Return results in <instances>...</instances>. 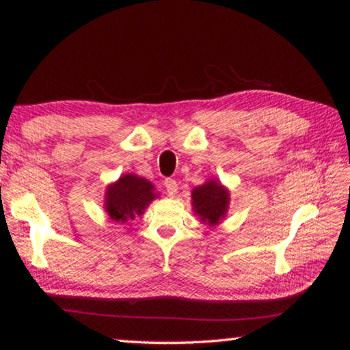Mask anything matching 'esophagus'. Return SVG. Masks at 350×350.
I'll use <instances>...</instances> for the list:
<instances>
[{
	"instance_id": "obj_1",
	"label": "esophagus",
	"mask_w": 350,
	"mask_h": 350,
	"mask_svg": "<svg viewBox=\"0 0 350 350\" xmlns=\"http://www.w3.org/2000/svg\"><path fill=\"white\" fill-rule=\"evenodd\" d=\"M163 185H165V189H167V194L170 197H174L177 194V182L174 179H165L163 180Z\"/></svg>"
}]
</instances>
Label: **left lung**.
I'll return each instance as SVG.
<instances>
[{
  "label": "left lung",
  "mask_w": 350,
  "mask_h": 350,
  "mask_svg": "<svg viewBox=\"0 0 350 350\" xmlns=\"http://www.w3.org/2000/svg\"><path fill=\"white\" fill-rule=\"evenodd\" d=\"M228 204V192L218 182H207L192 191V206L209 226L218 224Z\"/></svg>",
  "instance_id": "1"
}]
</instances>
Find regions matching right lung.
<instances>
[{"mask_svg":"<svg viewBox=\"0 0 350 350\" xmlns=\"http://www.w3.org/2000/svg\"><path fill=\"white\" fill-rule=\"evenodd\" d=\"M154 197L150 182L135 174H126L108 188L105 207L111 219L126 222L137 215H143L146 206Z\"/></svg>","mask_w":350,"mask_h":350,"instance_id":"obj_1","label":"right lung"}]
</instances>
